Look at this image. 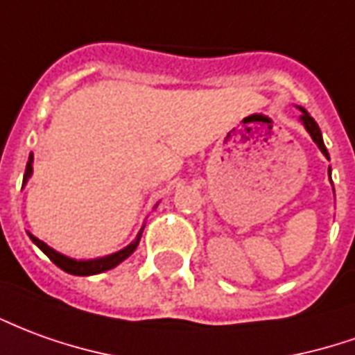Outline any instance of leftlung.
<instances>
[{
	"label": "left lung",
	"instance_id": "8db88e82",
	"mask_svg": "<svg viewBox=\"0 0 355 355\" xmlns=\"http://www.w3.org/2000/svg\"><path fill=\"white\" fill-rule=\"evenodd\" d=\"M300 111H302V115H300V123L304 125V128H306L307 132H309V136H311V140L317 144V148L321 150V153H323L327 159H331L329 157V152H327V148H324V142H323V136H321V128H319V125H317L315 121H313V117L307 113L306 109L304 107H298ZM329 177H331V167H329ZM333 182V180H331ZM334 192V188H333Z\"/></svg>",
	"mask_w": 355,
	"mask_h": 355
}]
</instances>
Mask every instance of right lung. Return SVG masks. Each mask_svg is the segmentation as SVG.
<instances>
[{
    "label": "right lung",
    "instance_id": "1",
    "mask_svg": "<svg viewBox=\"0 0 355 355\" xmlns=\"http://www.w3.org/2000/svg\"><path fill=\"white\" fill-rule=\"evenodd\" d=\"M32 163H34V155L31 153V157H28V163H26V171H24V178H22V186L28 182V178L32 177ZM144 227L140 229V232L136 234V238L123 250H119L115 254H109L103 255V257H96V259H74V257H69L65 254H59L57 250H53L51 246H48L46 242H42L38 238L34 236L28 232V236L31 240L36 244V246L44 252V254L48 255L49 259L57 265V267H61L63 271L69 272V275H78V277H90V275H98V272L109 271V269H113V267H117L121 261H125L128 255L135 254V250L140 244V238H142Z\"/></svg>",
    "mask_w": 355,
    "mask_h": 355
}]
</instances>
